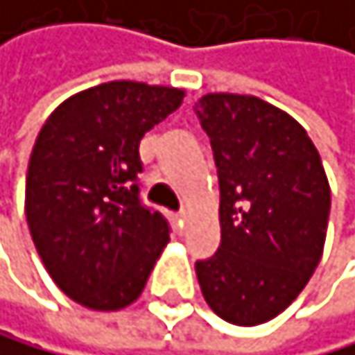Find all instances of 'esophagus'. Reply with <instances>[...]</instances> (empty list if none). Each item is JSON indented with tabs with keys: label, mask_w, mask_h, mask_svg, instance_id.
Returning <instances> with one entry per match:
<instances>
[{
	"label": "esophagus",
	"mask_w": 355,
	"mask_h": 355,
	"mask_svg": "<svg viewBox=\"0 0 355 355\" xmlns=\"http://www.w3.org/2000/svg\"><path fill=\"white\" fill-rule=\"evenodd\" d=\"M174 220H176V225H179L181 230L185 227V214H176V216H174Z\"/></svg>",
	"instance_id": "1"
}]
</instances>
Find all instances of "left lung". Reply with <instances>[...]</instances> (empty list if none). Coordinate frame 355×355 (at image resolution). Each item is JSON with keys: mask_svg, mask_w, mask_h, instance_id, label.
Wrapping results in <instances>:
<instances>
[{"mask_svg": "<svg viewBox=\"0 0 355 355\" xmlns=\"http://www.w3.org/2000/svg\"><path fill=\"white\" fill-rule=\"evenodd\" d=\"M220 187V248L196 263L216 316L254 327L283 313L322 259L331 190L294 116L252 94L198 99Z\"/></svg>", "mask_w": 355, "mask_h": 355, "instance_id": "8db88e82", "label": "left lung"}]
</instances>
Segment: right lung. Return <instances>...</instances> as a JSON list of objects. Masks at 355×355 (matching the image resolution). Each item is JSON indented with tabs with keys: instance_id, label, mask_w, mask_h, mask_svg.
Listing matches in <instances>:
<instances>
[{
	"instance_id": "right-lung-1",
	"label": "right lung",
	"mask_w": 355,
	"mask_h": 355,
	"mask_svg": "<svg viewBox=\"0 0 355 355\" xmlns=\"http://www.w3.org/2000/svg\"><path fill=\"white\" fill-rule=\"evenodd\" d=\"M185 90L107 81L55 107L26 174V220L55 285L79 305L119 311L141 296L168 223L139 201V143Z\"/></svg>"
}]
</instances>
